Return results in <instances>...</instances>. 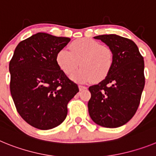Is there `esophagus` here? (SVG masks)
I'll return each instance as SVG.
<instances>
[{
  "label": "esophagus",
  "instance_id": "obj_1",
  "mask_svg": "<svg viewBox=\"0 0 156 156\" xmlns=\"http://www.w3.org/2000/svg\"><path fill=\"white\" fill-rule=\"evenodd\" d=\"M79 89L80 90H86L87 89V87L85 86H83V85H79Z\"/></svg>",
  "mask_w": 156,
  "mask_h": 156
}]
</instances>
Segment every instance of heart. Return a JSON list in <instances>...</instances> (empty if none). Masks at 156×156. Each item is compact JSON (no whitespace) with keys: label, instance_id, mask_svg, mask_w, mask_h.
<instances>
[{"label":"heart","instance_id":"1","mask_svg":"<svg viewBox=\"0 0 156 156\" xmlns=\"http://www.w3.org/2000/svg\"><path fill=\"white\" fill-rule=\"evenodd\" d=\"M69 49L70 51L66 49L59 51L56 62L67 75L75 71L79 65L81 66L71 75L73 80L80 83L101 80L108 74L113 63V53L108 47L90 38H81L72 42Z\"/></svg>","mask_w":156,"mask_h":156}]
</instances>
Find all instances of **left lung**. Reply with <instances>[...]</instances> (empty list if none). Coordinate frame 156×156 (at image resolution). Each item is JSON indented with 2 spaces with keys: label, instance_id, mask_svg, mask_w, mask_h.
Wrapping results in <instances>:
<instances>
[{
  "label": "left lung",
  "instance_id": "left-lung-1",
  "mask_svg": "<svg viewBox=\"0 0 156 156\" xmlns=\"http://www.w3.org/2000/svg\"><path fill=\"white\" fill-rule=\"evenodd\" d=\"M113 53V63L105 80L89 87L88 112L92 120L104 127L126 124L137 112L144 87V62L131 40L115 35L94 37Z\"/></svg>",
  "mask_w": 156,
  "mask_h": 156
}]
</instances>
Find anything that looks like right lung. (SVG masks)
I'll use <instances>...</instances> for the list:
<instances>
[{"instance_id":"1","label":"right lung","mask_w":156,"mask_h":156,"mask_svg":"<svg viewBox=\"0 0 156 156\" xmlns=\"http://www.w3.org/2000/svg\"><path fill=\"white\" fill-rule=\"evenodd\" d=\"M69 37L37 33L21 41L9 63L10 91L17 112L27 123L50 129L66 118L68 102L79 92L56 62Z\"/></svg>"}]
</instances>
